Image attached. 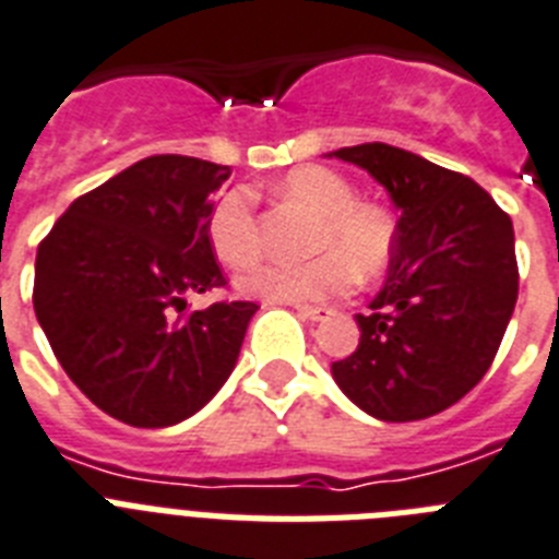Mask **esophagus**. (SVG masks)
Wrapping results in <instances>:
<instances>
[{
    "label": "esophagus",
    "mask_w": 559,
    "mask_h": 559,
    "mask_svg": "<svg viewBox=\"0 0 559 559\" xmlns=\"http://www.w3.org/2000/svg\"><path fill=\"white\" fill-rule=\"evenodd\" d=\"M295 312H298V316L307 321H326L335 310L333 307H301V304H298V307H295Z\"/></svg>",
    "instance_id": "1"
}]
</instances>
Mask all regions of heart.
Returning <instances> with one entry per match:
<instances>
[{
    "label": "heart",
    "instance_id": "heart-1",
    "mask_svg": "<svg viewBox=\"0 0 559 559\" xmlns=\"http://www.w3.org/2000/svg\"><path fill=\"white\" fill-rule=\"evenodd\" d=\"M275 192L316 217L307 252L319 255L298 264L255 266L240 275V293L264 301H321L347 287L350 275L370 278L384 270L393 247V224L379 206L353 203V189L344 177L321 166H301L289 171ZM206 238L221 264L243 270L255 261L261 238L249 192L233 189L212 206Z\"/></svg>",
    "mask_w": 559,
    "mask_h": 559
}]
</instances>
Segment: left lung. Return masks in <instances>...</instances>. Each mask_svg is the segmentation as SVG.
I'll list each match as a JSON object with an SVG mask.
<instances>
[{"instance_id": "8db88e82", "label": "left lung", "mask_w": 559, "mask_h": 559, "mask_svg": "<svg viewBox=\"0 0 559 559\" xmlns=\"http://www.w3.org/2000/svg\"><path fill=\"white\" fill-rule=\"evenodd\" d=\"M324 157L353 163L399 209L393 261L358 347L330 373L382 421L428 419L479 384L516 304L514 226L471 177L388 143Z\"/></svg>"}]
</instances>
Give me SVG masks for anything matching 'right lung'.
<instances>
[{
  "label": "right lung",
  "mask_w": 559,
  "mask_h": 559,
  "mask_svg": "<svg viewBox=\"0 0 559 559\" xmlns=\"http://www.w3.org/2000/svg\"><path fill=\"white\" fill-rule=\"evenodd\" d=\"M229 166L154 154L76 198L36 249L34 312L68 379L131 428L212 402L258 304L186 312L224 287L206 224Z\"/></svg>",
  "instance_id": "add662e5"
}]
</instances>
